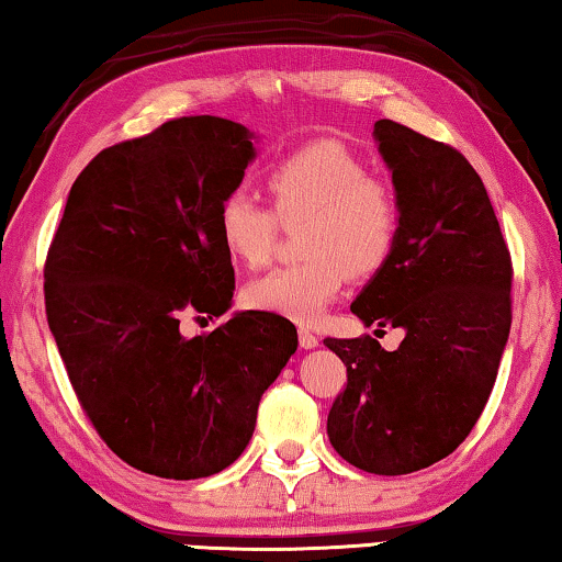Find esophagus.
<instances>
[{
  "instance_id": "1",
  "label": "esophagus",
  "mask_w": 562,
  "mask_h": 562,
  "mask_svg": "<svg viewBox=\"0 0 562 562\" xmlns=\"http://www.w3.org/2000/svg\"><path fill=\"white\" fill-rule=\"evenodd\" d=\"M299 345L304 349H314V347H319V337L308 329H299Z\"/></svg>"
}]
</instances>
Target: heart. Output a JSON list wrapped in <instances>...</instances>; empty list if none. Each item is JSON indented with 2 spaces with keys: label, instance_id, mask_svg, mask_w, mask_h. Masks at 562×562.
Instances as JSON below:
<instances>
[{
  "label": "heart",
  "instance_id": "b5f03b06",
  "mask_svg": "<svg viewBox=\"0 0 562 562\" xmlns=\"http://www.w3.org/2000/svg\"><path fill=\"white\" fill-rule=\"evenodd\" d=\"M266 207L246 190L227 192L217 207V238L235 263L258 268L271 261L279 221L301 227L306 261L250 281L243 299L250 308L314 324L339 294L347 273H378L401 235V205L364 161L331 142L301 146L268 172Z\"/></svg>",
  "mask_w": 562,
  "mask_h": 562
}]
</instances>
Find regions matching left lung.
I'll list each match as a JSON object with an SVG mask.
<instances>
[{"mask_svg": "<svg viewBox=\"0 0 562 562\" xmlns=\"http://www.w3.org/2000/svg\"><path fill=\"white\" fill-rule=\"evenodd\" d=\"M372 136L401 235L349 308L405 337L393 352L372 337L324 339L347 368L327 434L352 467L401 476L449 457L482 416L509 337L512 261L482 177L457 149L390 119Z\"/></svg>", "mask_w": 562, "mask_h": 562, "instance_id": "obj_1", "label": "left lung"}]
</instances>
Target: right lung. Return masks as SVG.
<instances>
[{
    "mask_svg": "<svg viewBox=\"0 0 562 562\" xmlns=\"http://www.w3.org/2000/svg\"><path fill=\"white\" fill-rule=\"evenodd\" d=\"M256 144L235 121L184 116L109 146L72 182L47 254V324L72 390L109 449L146 474L231 467L299 347L294 324L268 312H235L192 339L180 331L192 308L233 306L215 221Z\"/></svg>",
    "mask_w": 562,
    "mask_h": 562,
    "instance_id": "1",
    "label": "right lung"
}]
</instances>
